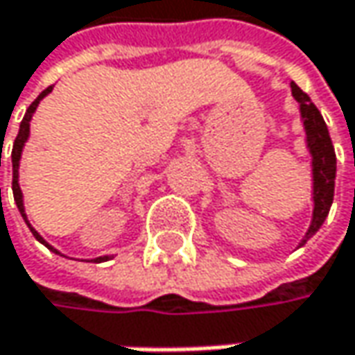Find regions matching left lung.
Instances as JSON below:
<instances>
[{"instance_id":"8db88e82","label":"left lung","mask_w":355,"mask_h":355,"mask_svg":"<svg viewBox=\"0 0 355 355\" xmlns=\"http://www.w3.org/2000/svg\"><path fill=\"white\" fill-rule=\"evenodd\" d=\"M293 98L297 99L306 135H308V148L311 151V166H313V220L302 245L322 227L324 220L328 218L329 207L334 202V184H336V151L331 146L328 125L320 110L311 103L306 92H302L295 83H292Z\"/></svg>"}]
</instances>
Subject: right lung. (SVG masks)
<instances>
[{"label":"right lung","instance_id":"obj_1","mask_svg":"<svg viewBox=\"0 0 355 355\" xmlns=\"http://www.w3.org/2000/svg\"><path fill=\"white\" fill-rule=\"evenodd\" d=\"M53 87L49 85L47 89H44L40 96H37V99L27 107V112H26V116H24V119H21V123H19V133H17V137H15V141H13V150H11V164H13V182H11V187H13V200H15V204H17V209H19V214L24 216V220H26L27 223V227L31 230V234L35 236V239H40L42 243H45L44 238L29 225V222H27V218H26V209H24V196H21V189H19V184H17V178H19V157H21V150H24V144L27 141V135H29V121H31V116H33V112H35V107H37V103L42 101V99L51 92ZM1 191V189H0ZM47 245V243H45ZM49 250H53L51 245H47ZM55 252V250H53ZM58 254V252H55ZM107 259V256L105 257H98V259H94V261H105Z\"/></svg>","mask_w":355,"mask_h":355}]
</instances>
